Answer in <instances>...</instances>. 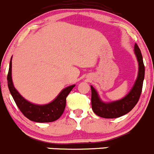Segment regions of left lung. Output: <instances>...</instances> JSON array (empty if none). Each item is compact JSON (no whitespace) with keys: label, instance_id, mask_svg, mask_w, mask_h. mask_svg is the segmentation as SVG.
<instances>
[{"label":"left lung","instance_id":"8db88e82","mask_svg":"<svg viewBox=\"0 0 154 154\" xmlns=\"http://www.w3.org/2000/svg\"><path fill=\"white\" fill-rule=\"evenodd\" d=\"M134 52L139 63V72L134 86L125 97L116 101L105 103L100 98L94 87L91 86V107L97 116L105 119L121 117L131 111L139 101L144 78V66L142 53L136 44L134 46Z\"/></svg>","mask_w":154,"mask_h":154}]
</instances>
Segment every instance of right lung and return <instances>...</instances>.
I'll use <instances>...</instances> for the list:
<instances>
[{
	"label": "right lung",
	"mask_w": 154,
	"mask_h": 154,
	"mask_svg": "<svg viewBox=\"0 0 154 154\" xmlns=\"http://www.w3.org/2000/svg\"><path fill=\"white\" fill-rule=\"evenodd\" d=\"M7 83L10 91L20 111L29 120L38 123L52 122L57 120L63 115L66 108V97L75 85L62 90L61 92L51 103L45 105H37L24 99L14 87L12 80V58L7 75Z\"/></svg>",
	"instance_id": "right-lung-1"
}]
</instances>
